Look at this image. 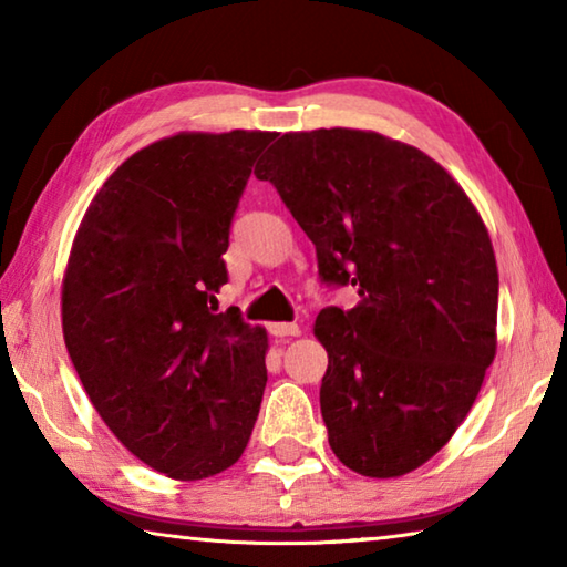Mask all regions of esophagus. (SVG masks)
I'll return each instance as SVG.
<instances>
[{
	"mask_svg": "<svg viewBox=\"0 0 567 567\" xmlns=\"http://www.w3.org/2000/svg\"><path fill=\"white\" fill-rule=\"evenodd\" d=\"M270 334H272V338H295V334H300V324H295V322H272L270 324Z\"/></svg>",
	"mask_w": 567,
	"mask_h": 567,
	"instance_id": "esophagus-1",
	"label": "esophagus"
}]
</instances>
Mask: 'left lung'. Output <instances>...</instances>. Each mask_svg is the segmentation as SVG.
<instances>
[{"label":"left lung","instance_id":"left-lung-1","mask_svg":"<svg viewBox=\"0 0 567 567\" xmlns=\"http://www.w3.org/2000/svg\"><path fill=\"white\" fill-rule=\"evenodd\" d=\"M318 249L320 410L332 453L368 477L427 463L495 358L497 265L483 217L433 157L364 130L287 132L255 167Z\"/></svg>","mask_w":567,"mask_h":567}]
</instances>
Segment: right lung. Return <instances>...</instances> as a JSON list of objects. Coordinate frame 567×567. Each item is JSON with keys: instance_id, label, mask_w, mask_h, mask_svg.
Segmentation results:
<instances>
[{"instance_id": "1", "label": "right lung", "mask_w": 567, "mask_h": 567, "mask_svg": "<svg viewBox=\"0 0 567 567\" xmlns=\"http://www.w3.org/2000/svg\"><path fill=\"white\" fill-rule=\"evenodd\" d=\"M275 132H179L112 172L72 243L66 352L134 457L175 480L235 465L267 385V332L217 310L223 255Z\"/></svg>"}]
</instances>
